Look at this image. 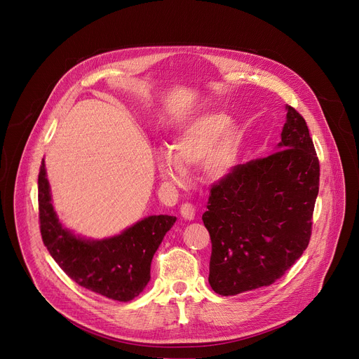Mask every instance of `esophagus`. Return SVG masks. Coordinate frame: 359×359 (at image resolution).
Listing matches in <instances>:
<instances>
[{
  "mask_svg": "<svg viewBox=\"0 0 359 359\" xmlns=\"http://www.w3.org/2000/svg\"><path fill=\"white\" fill-rule=\"evenodd\" d=\"M180 214H182V217H183L184 219H187V221H192V219L195 218L196 210H195V206H194L192 203L186 202V203H183V205L180 206Z\"/></svg>",
  "mask_w": 359,
  "mask_h": 359,
  "instance_id": "34e87169",
  "label": "esophagus"
}]
</instances>
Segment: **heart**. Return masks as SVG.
Masks as SVG:
<instances>
[{
  "label": "heart",
  "instance_id": "b5f03b06",
  "mask_svg": "<svg viewBox=\"0 0 359 359\" xmlns=\"http://www.w3.org/2000/svg\"><path fill=\"white\" fill-rule=\"evenodd\" d=\"M230 123L224 113H203L186 123L173 142V151L164 149L157 157V165L164 179L183 183L187 177L186 165L203 163L205 173L212 180L227 179L238 165L244 132Z\"/></svg>",
  "mask_w": 359,
  "mask_h": 359
}]
</instances>
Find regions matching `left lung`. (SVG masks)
<instances>
[{"label":"left lung","instance_id":"1","mask_svg":"<svg viewBox=\"0 0 359 359\" xmlns=\"http://www.w3.org/2000/svg\"><path fill=\"white\" fill-rule=\"evenodd\" d=\"M320 165L304 118L287 106L276 151L212 186L202 215L210 285L224 297L268 287L307 249Z\"/></svg>","mask_w":359,"mask_h":359}]
</instances>
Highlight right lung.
Masks as SVG:
<instances>
[{
    "label": "right lung",
    "instance_id": "1",
    "mask_svg": "<svg viewBox=\"0 0 359 359\" xmlns=\"http://www.w3.org/2000/svg\"><path fill=\"white\" fill-rule=\"evenodd\" d=\"M41 234L50 256L79 285L116 301L138 297L151 279V260L176 217L149 215L121 234L93 240L75 236L56 215L45 160L39 180Z\"/></svg>",
    "mask_w": 359,
    "mask_h": 359
}]
</instances>
